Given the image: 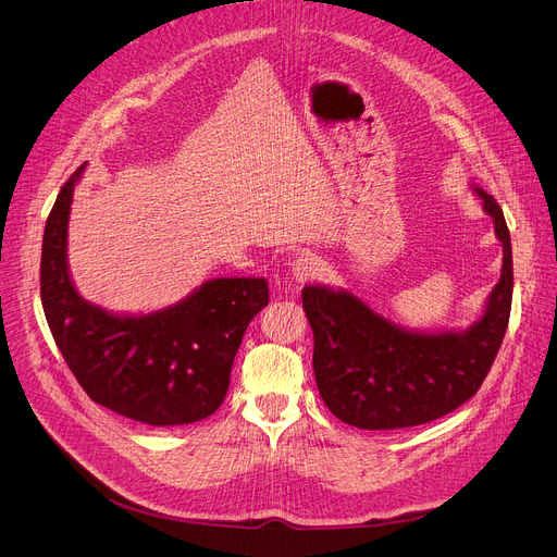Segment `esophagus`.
I'll use <instances>...</instances> for the list:
<instances>
[{
    "instance_id": "34e87169",
    "label": "esophagus",
    "mask_w": 557,
    "mask_h": 557,
    "mask_svg": "<svg viewBox=\"0 0 557 557\" xmlns=\"http://www.w3.org/2000/svg\"><path fill=\"white\" fill-rule=\"evenodd\" d=\"M322 260L320 258H314V256H299V258H295L293 260V264H290V273H293V277L297 280V282H310V280H314L317 275L322 273Z\"/></svg>"
}]
</instances>
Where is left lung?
<instances>
[{
    "label": "left lung",
    "instance_id": "left-lung-1",
    "mask_svg": "<svg viewBox=\"0 0 557 557\" xmlns=\"http://www.w3.org/2000/svg\"><path fill=\"white\" fill-rule=\"evenodd\" d=\"M473 191L503 243V271L469 329L408 331L348 290L304 286L317 389L339 421L361 430L414 428L449 414L483 385L509 324L513 260L500 205L481 187Z\"/></svg>",
    "mask_w": 557,
    "mask_h": 557
}]
</instances>
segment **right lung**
I'll list each match as a JSON object with an SVG mask.
<instances>
[{
	"label": "right lung",
	"instance_id": "right-lung-1",
	"mask_svg": "<svg viewBox=\"0 0 557 557\" xmlns=\"http://www.w3.org/2000/svg\"><path fill=\"white\" fill-rule=\"evenodd\" d=\"M78 168L61 187L41 247V304L50 333L90 399L132 421L172 428L211 417L224 401L245 331L269 304L264 277H215L174 306L114 314L76 293L67 220Z\"/></svg>",
	"mask_w": 557,
	"mask_h": 557
}]
</instances>
